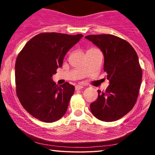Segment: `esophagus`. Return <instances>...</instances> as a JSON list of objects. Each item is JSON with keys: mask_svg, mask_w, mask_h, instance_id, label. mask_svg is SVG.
Wrapping results in <instances>:
<instances>
[{"mask_svg": "<svg viewBox=\"0 0 155 155\" xmlns=\"http://www.w3.org/2000/svg\"><path fill=\"white\" fill-rule=\"evenodd\" d=\"M83 87L81 86V85H76V86L75 87V90H81V89H82Z\"/></svg>", "mask_w": 155, "mask_h": 155, "instance_id": "34e87169", "label": "esophagus"}]
</instances>
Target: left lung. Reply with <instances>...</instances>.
I'll use <instances>...</instances> for the list:
<instances>
[{"label": "left lung", "mask_w": 155, "mask_h": 155, "mask_svg": "<svg viewBox=\"0 0 155 155\" xmlns=\"http://www.w3.org/2000/svg\"><path fill=\"white\" fill-rule=\"evenodd\" d=\"M104 56V71L109 85L97 90V100L90 104L96 118L104 122L118 120L133 108L139 92L142 70L136 51L128 42L111 34L85 36Z\"/></svg>", "instance_id": "1"}]
</instances>
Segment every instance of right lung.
Instances as JSON below:
<instances>
[{
  "mask_svg": "<svg viewBox=\"0 0 155 155\" xmlns=\"http://www.w3.org/2000/svg\"><path fill=\"white\" fill-rule=\"evenodd\" d=\"M83 35L44 33L32 38L17 56L16 92L19 102L33 117L44 122L62 118L74 92V85L58 86L52 80L65 55Z\"/></svg>",
  "mask_w": 155,
  "mask_h": 155,
  "instance_id": "right-lung-1",
  "label": "right lung"
}]
</instances>
